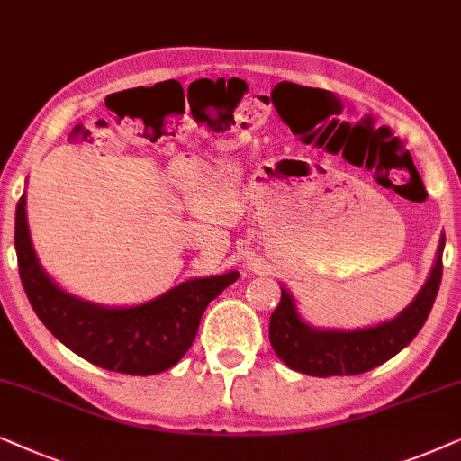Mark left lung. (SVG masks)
I'll return each instance as SVG.
<instances>
[{"mask_svg": "<svg viewBox=\"0 0 461 461\" xmlns=\"http://www.w3.org/2000/svg\"><path fill=\"white\" fill-rule=\"evenodd\" d=\"M445 236L440 238L437 263L430 278L407 310L394 321L358 330H318L305 324L294 310L293 297L282 288L280 303L269 318V341L274 352L293 371L314 377L358 375L384 365L413 341L428 321L440 278H443Z\"/></svg>", "mask_w": 461, "mask_h": 461, "instance_id": "obj_1", "label": "left lung"}]
</instances>
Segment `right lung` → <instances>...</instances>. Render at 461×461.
Returning a JSON list of instances; mask_svg holds the SVG:
<instances>
[{
	"instance_id": "obj_1",
	"label": "right lung",
	"mask_w": 461,
	"mask_h": 461,
	"mask_svg": "<svg viewBox=\"0 0 461 461\" xmlns=\"http://www.w3.org/2000/svg\"><path fill=\"white\" fill-rule=\"evenodd\" d=\"M24 194L16 204L14 247L18 274L31 308L71 352L126 375L168 371L192 348L206 305L219 297L238 272L185 280L153 302L134 308H103L60 291L41 269L31 244Z\"/></svg>"
}]
</instances>
